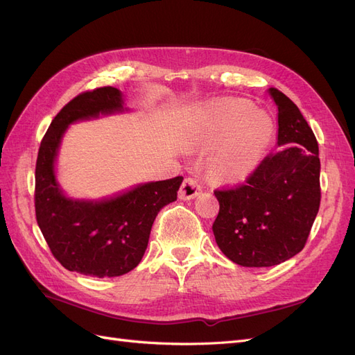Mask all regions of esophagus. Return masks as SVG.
Masks as SVG:
<instances>
[{"mask_svg": "<svg viewBox=\"0 0 355 355\" xmlns=\"http://www.w3.org/2000/svg\"><path fill=\"white\" fill-rule=\"evenodd\" d=\"M200 194H201V187L198 182L192 178H187L179 189V198L184 201H189Z\"/></svg>", "mask_w": 355, "mask_h": 355, "instance_id": "34e87169", "label": "esophagus"}]
</instances>
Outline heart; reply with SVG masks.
<instances>
[{
    "instance_id": "1",
    "label": "heart",
    "mask_w": 355,
    "mask_h": 355,
    "mask_svg": "<svg viewBox=\"0 0 355 355\" xmlns=\"http://www.w3.org/2000/svg\"><path fill=\"white\" fill-rule=\"evenodd\" d=\"M198 137L213 144L211 167L231 182L249 178L259 167L271 144L274 127L271 118L239 99L210 102L198 112Z\"/></svg>"
}]
</instances>
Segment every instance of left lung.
Here are the masks:
<instances>
[{
  "mask_svg": "<svg viewBox=\"0 0 355 355\" xmlns=\"http://www.w3.org/2000/svg\"><path fill=\"white\" fill-rule=\"evenodd\" d=\"M268 94L278 111V148L244 185L214 191L216 244L230 261L249 268L274 266L302 250L321 198L313 130L284 93L271 87Z\"/></svg>",
  "mask_w": 355,
  "mask_h": 355,
  "instance_id": "1",
  "label": "left lung"
}]
</instances>
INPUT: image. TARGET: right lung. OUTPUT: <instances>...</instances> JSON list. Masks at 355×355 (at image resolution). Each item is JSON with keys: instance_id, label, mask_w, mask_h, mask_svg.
Here are the masks:
<instances>
[{"instance_id": "add662e5", "label": "right lung", "mask_w": 355, "mask_h": 355, "mask_svg": "<svg viewBox=\"0 0 355 355\" xmlns=\"http://www.w3.org/2000/svg\"><path fill=\"white\" fill-rule=\"evenodd\" d=\"M123 93L101 87L81 93L51 121L35 167V214L53 256L68 271L118 277L139 265L158 211L176 201L184 178L146 182L99 200L72 198L62 189L56 159L67 128L77 121L128 112Z\"/></svg>"}]
</instances>
